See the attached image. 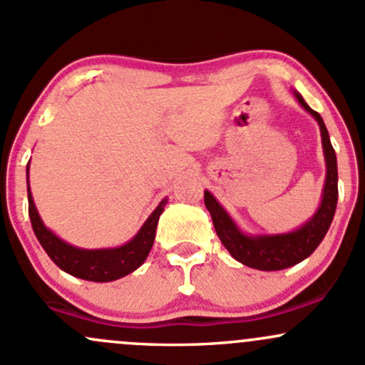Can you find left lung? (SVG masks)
<instances>
[{"label": "left lung", "instance_id": "obj_1", "mask_svg": "<svg viewBox=\"0 0 365 365\" xmlns=\"http://www.w3.org/2000/svg\"><path fill=\"white\" fill-rule=\"evenodd\" d=\"M299 106L315 119L320 128L324 161H326V180H324L322 197L315 213L298 228L282 234H247L234 222L225 207L222 206L210 190H204V204L210 211L211 220L220 241L227 247L232 258L242 265L256 270H284L308 258L329 230L338 204V163L332 149L329 133L319 112L308 107L298 91L293 90Z\"/></svg>", "mask_w": 365, "mask_h": 365}]
</instances>
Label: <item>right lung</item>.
I'll return each instance as SVG.
<instances>
[{"label":"right lung","mask_w":365,"mask_h":365,"mask_svg":"<svg viewBox=\"0 0 365 365\" xmlns=\"http://www.w3.org/2000/svg\"><path fill=\"white\" fill-rule=\"evenodd\" d=\"M27 201H29L31 225L51 262L69 275L91 280V282H112L143 265L154 244L159 216L163 215L164 206L168 204V199L164 197L149 218L143 222L137 234L121 246L85 250V247H78L60 239L53 230L45 225L38 213L29 187V163H27Z\"/></svg>","instance_id":"1"}]
</instances>
